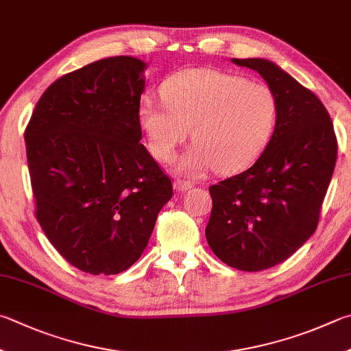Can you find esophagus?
<instances>
[{
  "label": "esophagus",
  "instance_id": "1",
  "mask_svg": "<svg viewBox=\"0 0 351 351\" xmlns=\"http://www.w3.org/2000/svg\"><path fill=\"white\" fill-rule=\"evenodd\" d=\"M175 190H178V192H187V190L192 189V184H190L189 181H182V180H176L175 184H173Z\"/></svg>",
  "mask_w": 351,
  "mask_h": 351
}]
</instances>
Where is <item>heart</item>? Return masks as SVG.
<instances>
[{"instance_id": "obj_1", "label": "heart", "mask_w": 351, "mask_h": 351, "mask_svg": "<svg viewBox=\"0 0 351 351\" xmlns=\"http://www.w3.org/2000/svg\"><path fill=\"white\" fill-rule=\"evenodd\" d=\"M162 103L145 97L139 124L159 161H170L192 135L195 143L175 162L180 175L197 178L216 169L244 167L263 149L275 125L278 101L264 82L212 69L180 72L161 86Z\"/></svg>"}]
</instances>
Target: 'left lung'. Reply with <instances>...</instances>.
Masks as SVG:
<instances>
[{"label":"left lung","mask_w":351,"mask_h":351,"mask_svg":"<svg viewBox=\"0 0 351 351\" xmlns=\"http://www.w3.org/2000/svg\"><path fill=\"white\" fill-rule=\"evenodd\" d=\"M232 62L265 80L278 101L276 124L250 169L208 189L213 207L206 237L224 264L261 271L290 258L315 233L337 141L321 99L275 62Z\"/></svg>","instance_id":"obj_1"}]
</instances>
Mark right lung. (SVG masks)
<instances>
[{
    "instance_id": "1",
    "label": "right lung",
    "mask_w": 351,
    "mask_h": 351,
    "mask_svg": "<svg viewBox=\"0 0 351 351\" xmlns=\"http://www.w3.org/2000/svg\"><path fill=\"white\" fill-rule=\"evenodd\" d=\"M145 67L112 56L61 76L25 127L36 219L61 256L90 275L135 264L173 196L139 143Z\"/></svg>"
}]
</instances>
